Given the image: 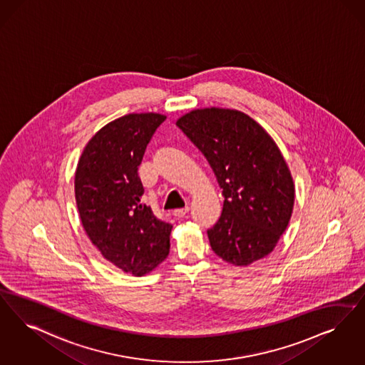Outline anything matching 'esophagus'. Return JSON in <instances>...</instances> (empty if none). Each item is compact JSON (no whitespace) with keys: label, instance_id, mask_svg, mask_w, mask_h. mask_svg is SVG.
Here are the masks:
<instances>
[{"label":"esophagus","instance_id":"esophagus-1","mask_svg":"<svg viewBox=\"0 0 365 365\" xmlns=\"http://www.w3.org/2000/svg\"><path fill=\"white\" fill-rule=\"evenodd\" d=\"M189 207H182V209H176L174 210V216L175 217H179V219H182V217H185L187 213H189Z\"/></svg>","mask_w":365,"mask_h":365}]
</instances>
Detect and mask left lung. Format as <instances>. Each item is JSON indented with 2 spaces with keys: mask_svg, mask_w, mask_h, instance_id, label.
<instances>
[{
  "mask_svg": "<svg viewBox=\"0 0 365 365\" xmlns=\"http://www.w3.org/2000/svg\"><path fill=\"white\" fill-rule=\"evenodd\" d=\"M176 125L204 153L222 189V213L207 230L215 254L234 266L269 255L294 202L291 171L274 140L257 120L231 108H197Z\"/></svg>",
  "mask_w": 365,
  "mask_h": 365,
  "instance_id": "1",
  "label": "left lung"
}]
</instances>
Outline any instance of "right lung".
Here are the masks:
<instances>
[{
	"label": "right lung",
	"instance_id": "1",
	"mask_svg": "<svg viewBox=\"0 0 365 365\" xmlns=\"http://www.w3.org/2000/svg\"><path fill=\"white\" fill-rule=\"evenodd\" d=\"M165 118L141 113L107 123L88 141L76 168L74 195L86 234L108 262L135 277L150 273L170 252L173 225L143 204L137 173Z\"/></svg>",
	"mask_w": 365,
	"mask_h": 365
}]
</instances>
